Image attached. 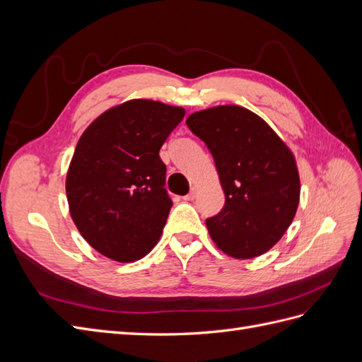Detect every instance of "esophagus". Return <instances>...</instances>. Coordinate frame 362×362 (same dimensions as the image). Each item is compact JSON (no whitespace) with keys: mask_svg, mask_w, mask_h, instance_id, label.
<instances>
[{"mask_svg":"<svg viewBox=\"0 0 362 362\" xmlns=\"http://www.w3.org/2000/svg\"><path fill=\"white\" fill-rule=\"evenodd\" d=\"M194 198H196V187H193V189L190 190V193H189V194L182 196V199H184V201H193Z\"/></svg>","mask_w":362,"mask_h":362,"instance_id":"obj_1","label":"esophagus"}]
</instances>
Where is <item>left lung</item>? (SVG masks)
I'll return each mask as SVG.
<instances>
[{
	"label": "left lung",
	"instance_id": "1",
	"mask_svg": "<svg viewBox=\"0 0 362 362\" xmlns=\"http://www.w3.org/2000/svg\"><path fill=\"white\" fill-rule=\"evenodd\" d=\"M185 124L210 149L225 192L222 211L206 218L214 245L238 259L266 254L298 211L300 178L291 149L240 105L194 112Z\"/></svg>",
	"mask_w": 362,
	"mask_h": 362
}]
</instances>
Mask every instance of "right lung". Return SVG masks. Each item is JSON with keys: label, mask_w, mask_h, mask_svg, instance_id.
<instances>
[{"label": "right lung", "mask_w": 362, "mask_h": 362, "mask_svg": "<svg viewBox=\"0 0 362 362\" xmlns=\"http://www.w3.org/2000/svg\"><path fill=\"white\" fill-rule=\"evenodd\" d=\"M184 115L182 107L129 100L81 134L66 196L76 229L101 255L133 262L158 243L172 206L158 152Z\"/></svg>", "instance_id": "right-lung-1"}]
</instances>
